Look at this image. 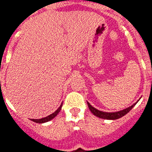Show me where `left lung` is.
<instances>
[{"label": "left lung", "instance_id": "8db88e82", "mask_svg": "<svg viewBox=\"0 0 152 152\" xmlns=\"http://www.w3.org/2000/svg\"><path fill=\"white\" fill-rule=\"evenodd\" d=\"M137 100V101H138ZM137 101L133 105H131L129 107L126 108V109H124L122 110H120V111L117 112H111V113H109V112H104V111H100L99 110L96 109L95 107H94L93 106L90 105V104L89 102H87V105L89 107V109H90V111L93 113V114H94L96 117H100V118H102V119H106V120H117L119 119L121 117H122L123 116L126 115L128 112L131 110L132 108L135 106V104H137Z\"/></svg>", "mask_w": 152, "mask_h": 152}]
</instances>
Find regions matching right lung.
<instances>
[{
  "instance_id": "obj_1",
  "label": "right lung",
  "mask_w": 152,
  "mask_h": 152,
  "mask_svg": "<svg viewBox=\"0 0 152 152\" xmlns=\"http://www.w3.org/2000/svg\"><path fill=\"white\" fill-rule=\"evenodd\" d=\"M62 104H61L60 107H58V109L54 112V113H52V114H50V115L47 116V117H44V118H42V119H31V121L35 122V123H39V124H43V123H45V122L49 121L53 119L55 117H56L57 114L60 112L61 109H62Z\"/></svg>"
}]
</instances>
